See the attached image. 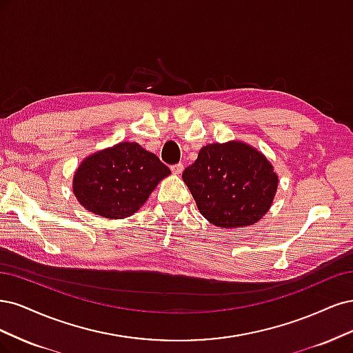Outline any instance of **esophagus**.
Here are the masks:
<instances>
[{
    "label": "esophagus",
    "mask_w": 353,
    "mask_h": 353,
    "mask_svg": "<svg viewBox=\"0 0 353 353\" xmlns=\"http://www.w3.org/2000/svg\"><path fill=\"white\" fill-rule=\"evenodd\" d=\"M181 172H183V164H174V165H172V173L173 174H176V176H179V174H181Z\"/></svg>",
    "instance_id": "1"
}]
</instances>
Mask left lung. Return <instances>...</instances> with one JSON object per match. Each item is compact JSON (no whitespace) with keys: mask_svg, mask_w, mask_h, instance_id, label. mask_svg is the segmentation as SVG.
<instances>
[{"mask_svg":"<svg viewBox=\"0 0 353 353\" xmlns=\"http://www.w3.org/2000/svg\"><path fill=\"white\" fill-rule=\"evenodd\" d=\"M181 177L199 212L223 229L246 227L263 219L279 185L267 158L239 141L203 146Z\"/></svg>","mask_w":353,"mask_h":353,"instance_id":"left-lung-1","label":"left lung"}]
</instances>
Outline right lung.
I'll use <instances>...</instances> for the list:
<instances>
[{
    "label": "right lung",
    "mask_w": 353,
    "mask_h": 353,
    "mask_svg": "<svg viewBox=\"0 0 353 353\" xmlns=\"http://www.w3.org/2000/svg\"><path fill=\"white\" fill-rule=\"evenodd\" d=\"M170 168L136 142H120L85 158L73 177V192L88 211L126 219L150 198Z\"/></svg>",
    "instance_id": "1"
}]
</instances>
